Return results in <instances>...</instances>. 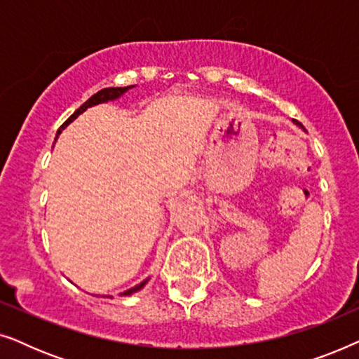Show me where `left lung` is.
I'll return each instance as SVG.
<instances>
[{
    "label": "left lung",
    "instance_id": "left-lung-1",
    "mask_svg": "<svg viewBox=\"0 0 359 359\" xmlns=\"http://www.w3.org/2000/svg\"><path fill=\"white\" fill-rule=\"evenodd\" d=\"M294 121V124H296V126H299V127H302V129H304V126L301 124V122H299V121H296V119H292Z\"/></svg>",
    "mask_w": 359,
    "mask_h": 359
}]
</instances>
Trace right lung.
<instances>
[{
    "label": "right lung",
    "instance_id": "1",
    "mask_svg": "<svg viewBox=\"0 0 359 359\" xmlns=\"http://www.w3.org/2000/svg\"><path fill=\"white\" fill-rule=\"evenodd\" d=\"M132 86H124V88H104V90H101V91H97L96 95H93L90 100H88L86 102H83V104L78 107V109L73 112V114L68 117V119L63 122V124L60 126V129H58V132H57V135L60 134V132L65 129V127L70 124L72 121H75L78 116L81 114V112H85L88 107H91V106H96V104H101V102H107V101H114V100H117V97H121L122 95H124L126 91H129ZM149 281V279H145L144 283H140L139 286H135V287H132V289H129V291H126L124 292V296H130L132 292H137V291H140L142 287L145 286V283Z\"/></svg>",
    "mask_w": 359,
    "mask_h": 359
}]
</instances>
